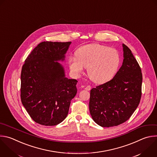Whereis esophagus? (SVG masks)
Returning a JSON list of instances; mask_svg holds the SVG:
<instances>
[{
  "label": "esophagus",
  "instance_id": "34e87169",
  "mask_svg": "<svg viewBox=\"0 0 157 157\" xmlns=\"http://www.w3.org/2000/svg\"><path fill=\"white\" fill-rule=\"evenodd\" d=\"M85 89H86V90H90L91 89V86H89V85H88L87 87H86Z\"/></svg>",
  "mask_w": 157,
  "mask_h": 157
}]
</instances>
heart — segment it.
I'll return each instance as SVG.
<instances>
[{
  "mask_svg": "<svg viewBox=\"0 0 157 157\" xmlns=\"http://www.w3.org/2000/svg\"><path fill=\"white\" fill-rule=\"evenodd\" d=\"M75 57L68 60L72 72L78 75L87 68L90 79L97 84L110 81L117 73L120 65L118 52L107 46L92 44L83 45L75 52Z\"/></svg>",
  "mask_w": 157,
  "mask_h": 157,
  "instance_id": "obj_1",
  "label": "heart"
}]
</instances>
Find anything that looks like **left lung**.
I'll return each mask as SVG.
<instances>
[{
    "instance_id": "obj_1",
    "label": "left lung",
    "mask_w": 157,
    "mask_h": 157,
    "mask_svg": "<svg viewBox=\"0 0 157 157\" xmlns=\"http://www.w3.org/2000/svg\"><path fill=\"white\" fill-rule=\"evenodd\" d=\"M123 65L110 81L90 90L89 110L101 127L120 125L132 116L140 101L142 75L140 67L125 45Z\"/></svg>"
}]
</instances>
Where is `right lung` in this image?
<instances>
[{"label": "right lung", "mask_w": 157, "mask_h": 157, "mask_svg": "<svg viewBox=\"0 0 157 157\" xmlns=\"http://www.w3.org/2000/svg\"><path fill=\"white\" fill-rule=\"evenodd\" d=\"M71 42L44 41L25 61L21 73V100L31 118L44 126H55L67 117L78 81L65 78L59 60H64Z\"/></svg>", "instance_id": "obj_1"}]
</instances>
